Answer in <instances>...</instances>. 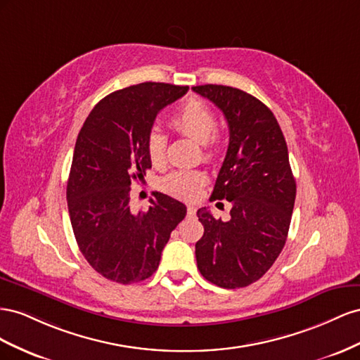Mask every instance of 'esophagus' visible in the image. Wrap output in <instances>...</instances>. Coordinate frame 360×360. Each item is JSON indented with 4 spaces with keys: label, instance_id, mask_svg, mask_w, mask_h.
<instances>
[{
    "label": "esophagus",
    "instance_id": "34e87169",
    "mask_svg": "<svg viewBox=\"0 0 360 360\" xmlns=\"http://www.w3.org/2000/svg\"><path fill=\"white\" fill-rule=\"evenodd\" d=\"M187 214L188 215H194V214H196V210H194V207H191V205H190V207L187 208Z\"/></svg>",
    "mask_w": 360,
    "mask_h": 360
}]
</instances>
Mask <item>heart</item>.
Instances as JSON below:
<instances>
[{"label":"heart","instance_id":"obj_1","mask_svg":"<svg viewBox=\"0 0 360 360\" xmlns=\"http://www.w3.org/2000/svg\"><path fill=\"white\" fill-rule=\"evenodd\" d=\"M172 127L179 134L198 140L202 145L203 160L214 161L221 150L223 139L217 128L215 112L199 99H188L172 117ZM146 152L155 167H162L167 160V137L158 128H153L146 139ZM205 184L207 174L200 170H176L162 181V188L181 199H196Z\"/></svg>","mask_w":360,"mask_h":360}]
</instances>
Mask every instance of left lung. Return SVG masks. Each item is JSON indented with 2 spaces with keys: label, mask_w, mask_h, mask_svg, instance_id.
<instances>
[{
  "label": "left lung",
  "mask_w": 360,
  "mask_h": 360,
  "mask_svg": "<svg viewBox=\"0 0 360 360\" xmlns=\"http://www.w3.org/2000/svg\"><path fill=\"white\" fill-rule=\"evenodd\" d=\"M193 90L217 105L229 127V146L212 191L232 205L231 219L198 211L203 235L198 269L226 290L248 286L270 270L288 237L295 179L288 148L271 110L245 91L219 84Z\"/></svg>",
  "instance_id": "1"
}]
</instances>
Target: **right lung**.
<instances>
[{
    "label": "right lung",
    "instance_id": "1",
    "mask_svg": "<svg viewBox=\"0 0 360 360\" xmlns=\"http://www.w3.org/2000/svg\"><path fill=\"white\" fill-rule=\"evenodd\" d=\"M187 90L141 83L112 91L79 131L66 190L69 217L81 253L108 281L129 285L150 277L186 217V205L162 193L148 211L132 212L129 191L152 167L146 139L157 115Z\"/></svg>",
    "mask_w": 360,
    "mask_h": 360
}]
</instances>
